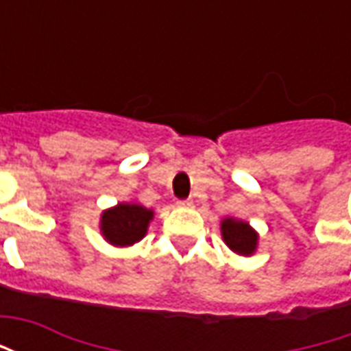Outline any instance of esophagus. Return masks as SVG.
Segmentation results:
<instances>
[{
	"instance_id": "esophagus-1",
	"label": "esophagus",
	"mask_w": 351,
	"mask_h": 351,
	"mask_svg": "<svg viewBox=\"0 0 351 351\" xmlns=\"http://www.w3.org/2000/svg\"><path fill=\"white\" fill-rule=\"evenodd\" d=\"M191 203H193L191 199H178V201H176V205L178 206H191Z\"/></svg>"
}]
</instances>
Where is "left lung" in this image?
I'll return each instance as SVG.
<instances>
[{
  "instance_id": "obj_1",
  "label": "left lung",
  "mask_w": 351,
  "mask_h": 351,
  "mask_svg": "<svg viewBox=\"0 0 351 351\" xmlns=\"http://www.w3.org/2000/svg\"><path fill=\"white\" fill-rule=\"evenodd\" d=\"M221 235H223L226 244H228L231 250L237 252V254L250 256L252 252L256 250L258 233L246 221L226 218V220L221 221Z\"/></svg>"
}]
</instances>
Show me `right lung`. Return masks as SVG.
Listing matches in <instances>:
<instances>
[{
    "mask_svg": "<svg viewBox=\"0 0 351 351\" xmlns=\"http://www.w3.org/2000/svg\"><path fill=\"white\" fill-rule=\"evenodd\" d=\"M150 220H152V210L141 205L120 203L114 208L103 213L101 231L108 243L116 246H130L146 235V228Z\"/></svg>",
    "mask_w": 351,
    "mask_h": 351,
    "instance_id": "add662e5",
    "label": "right lung"
}]
</instances>
